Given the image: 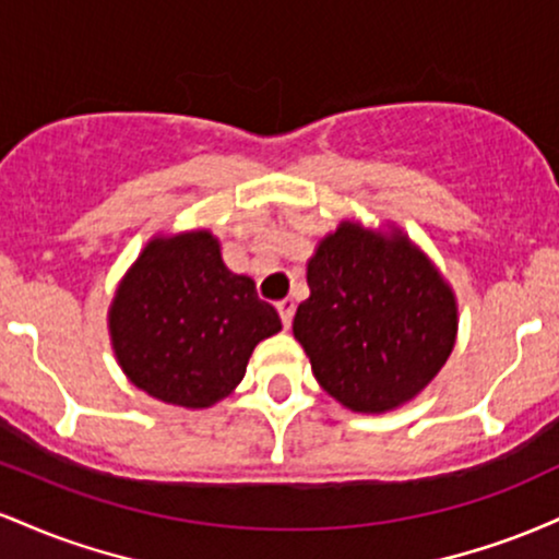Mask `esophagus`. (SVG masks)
Listing matches in <instances>:
<instances>
[{
	"label": "esophagus",
	"instance_id": "34e87169",
	"mask_svg": "<svg viewBox=\"0 0 559 559\" xmlns=\"http://www.w3.org/2000/svg\"><path fill=\"white\" fill-rule=\"evenodd\" d=\"M275 310H278L284 329H288V325H292V318H294V301L292 299H281L278 305H275Z\"/></svg>",
	"mask_w": 559,
	"mask_h": 559
}]
</instances>
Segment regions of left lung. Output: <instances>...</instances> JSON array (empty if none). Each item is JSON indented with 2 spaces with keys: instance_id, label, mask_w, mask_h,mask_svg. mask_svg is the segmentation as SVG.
I'll use <instances>...</instances> for the list:
<instances>
[{
  "instance_id": "8db88e82",
  "label": "left lung",
  "mask_w": 559,
  "mask_h": 559,
  "mask_svg": "<svg viewBox=\"0 0 559 559\" xmlns=\"http://www.w3.org/2000/svg\"><path fill=\"white\" fill-rule=\"evenodd\" d=\"M307 286L294 336L320 386L355 413L413 400L452 352V292L404 236L383 239L344 223L307 265Z\"/></svg>"
}]
</instances>
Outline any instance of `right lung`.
I'll list each match as a JSON object with an SVG mask.
<instances>
[{
	"instance_id": "1",
	"label": "right lung",
	"mask_w": 559,
	"mask_h": 559,
	"mask_svg": "<svg viewBox=\"0 0 559 559\" xmlns=\"http://www.w3.org/2000/svg\"><path fill=\"white\" fill-rule=\"evenodd\" d=\"M278 331L275 307L223 265L207 230L152 241L110 310L115 355L133 386L181 407L230 394L254 346Z\"/></svg>"
}]
</instances>
